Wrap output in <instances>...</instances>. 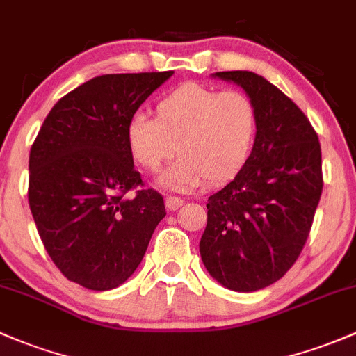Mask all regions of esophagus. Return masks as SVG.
I'll list each match as a JSON object with an SVG mask.
<instances>
[{"mask_svg":"<svg viewBox=\"0 0 356 356\" xmlns=\"http://www.w3.org/2000/svg\"><path fill=\"white\" fill-rule=\"evenodd\" d=\"M184 204V200L177 196H167L165 197V207L168 211H174V209H179Z\"/></svg>","mask_w":356,"mask_h":356,"instance_id":"1","label":"esophagus"}]
</instances>
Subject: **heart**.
<instances>
[{
  "mask_svg": "<svg viewBox=\"0 0 356 356\" xmlns=\"http://www.w3.org/2000/svg\"><path fill=\"white\" fill-rule=\"evenodd\" d=\"M259 128L256 104L238 90L184 83L156 102L153 119L136 114L126 126L134 162L156 172L181 155L160 184L168 189L197 188L230 181L244 168Z\"/></svg>",
  "mask_w": 356,
  "mask_h": 356,
  "instance_id": "1",
  "label": "heart"
}]
</instances>
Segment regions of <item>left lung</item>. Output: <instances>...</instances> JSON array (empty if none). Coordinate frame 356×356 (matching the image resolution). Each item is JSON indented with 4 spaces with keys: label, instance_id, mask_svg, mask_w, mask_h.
I'll return each instance as SVG.
<instances>
[{
    "label": "left lung",
    "instance_id": "left-lung-1",
    "mask_svg": "<svg viewBox=\"0 0 356 356\" xmlns=\"http://www.w3.org/2000/svg\"><path fill=\"white\" fill-rule=\"evenodd\" d=\"M213 76L244 88L259 128L244 168L208 197L201 259L228 290L256 291L283 278L304 249L323 193L321 143L304 112L266 78Z\"/></svg>",
    "mask_w": 356,
    "mask_h": 356
}]
</instances>
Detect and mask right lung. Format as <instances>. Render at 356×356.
I'll use <instances>...</instances> for the list:
<instances>
[{
    "label": "right lung",
    "mask_w": 356,
    "mask_h": 356,
    "mask_svg": "<svg viewBox=\"0 0 356 356\" xmlns=\"http://www.w3.org/2000/svg\"><path fill=\"white\" fill-rule=\"evenodd\" d=\"M172 74L92 78L58 100L30 148L29 204L37 232L59 271L88 290L122 285L165 216L162 194L141 188L126 126Z\"/></svg>",
    "instance_id": "right-lung-1"
}]
</instances>
